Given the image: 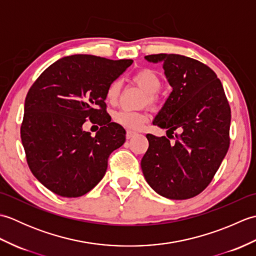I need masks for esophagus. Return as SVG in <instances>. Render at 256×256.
<instances>
[{"label":"esophagus","instance_id":"obj_1","mask_svg":"<svg viewBox=\"0 0 256 256\" xmlns=\"http://www.w3.org/2000/svg\"><path fill=\"white\" fill-rule=\"evenodd\" d=\"M138 133L136 132H133V131H128L126 132V138L128 140H131L132 138H134L135 136V135H136Z\"/></svg>","mask_w":256,"mask_h":256}]
</instances>
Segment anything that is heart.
I'll use <instances>...</instances> for the list:
<instances>
[{"instance_id":"b5f03b06","label":"heart","mask_w":256,"mask_h":256,"mask_svg":"<svg viewBox=\"0 0 256 256\" xmlns=\"http://www.w3.org/2000/svg\"><path fill=\"white\" fill-rule=\"evenodd\" d=\"M133 80L148 94V100L150 104L157 102V94L160 90L162 80L156 72L152 69H140L133 76ZM120 91H121V82L118 80L113 81L108 84L106 91V98L108 103H116L118 99ZM113 120L121 126L128 130H138L148 121V116L143 112L118 110L113 116Z\"/></svg>"}]
</instances>
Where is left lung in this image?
<instances>
[{
    "mask_svg": "<svg viewBox=\"0 0 256 256\" xmlns=\"http://www.w3.org/2000/svg\"><path fill=\"white\" fill-rule=\"evenodd\" d=\"M145 59L162 64L172 88L153 124L166 128V134L178 130L179 135L175 142L146 135L150 146L140 162L143 175L162 197L192 198L210 184L229 148L231 110L224 86L214 70L196 59L176 54Z\"/></svg>",
    "mask_w": 256,
    "mask_h": 256,
    "instance_id": "1",
    "label": "left lung"
}]
</instances>
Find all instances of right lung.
<instances>
[{
	"label": "right lung",
	"instance_id": "obj_1",
	"mask_svg": "<svg viewBox=\"0 0 256 256\" xmlns=\"http://www.w3.org/2000/svg\"><path fill=\"white\" fill-rule=\"evenodd\" d=\"M132 59L72 55L50 64L26 96L20 128L27 164L50 192L76 198L104 176L108 158L125 142V130L106 111L108 84ZM89 117L102 125L92 138L82 125Z\"/></svg>",
	"mask_w": 256,
	"mask_h": 256
}]
</instances>
